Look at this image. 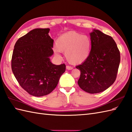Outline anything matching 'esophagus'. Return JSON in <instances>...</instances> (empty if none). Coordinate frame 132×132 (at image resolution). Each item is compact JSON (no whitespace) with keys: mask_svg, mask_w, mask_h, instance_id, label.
<instances>
[{"mask_svg":"<svg viewBox=\"0 0 132 132\" xmlns=\"http://www.w3.org/2000/svg\"><path fill=\"white\" fill-rule=\"evenodd\" d=\"M66 68L68 70H72L73 69V67H72L71 66H69V65H67Z\"/></svg>","mask_w":132,"mask_h":132,"instance_id":"esophagus-1","label":"esophagus"}]
</instances>
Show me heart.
<instances>
[{
  "label": "heart",
  "instance_id": "heart-1",
  "mask_svg": "<svg viewBox=\"0 0 132 132\" xmlns=\"http://www.w3.org/2000/svg\"><path fill=\"white\" fill-rule=\"evenodd\" d=\"M92 48V41L89 36L71 31L58 38L55 51L56 54L65 52V57L69 63L78 64L89 57Z\"/></svg>",
  "mask_w": 132,
  "mask_h": 132
}]
</instances>
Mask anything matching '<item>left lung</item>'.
Wrapping results in <instances>:
<instances>
[{"instance_id": "8db88e82", "label": "left lung", "mask_w": 132, "mask_h": 132, "mask_svg": "<svg viewBox=\"0 0 132 132\" xmlns=\"http://www.w3.org/2000/svg\"><path fill=\"white\" fill-rule=\"evenodd\" d=\"M90 36L92 48L89 56L76 67L81 72L78 80L80 88L87 93L95 94L106 90L116 80L120 54L111 36L96 29Z\"/></svg>"}]
</instances>
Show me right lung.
Segmentation results:
<instances>
[{"label":"right lung","mask_w":132,"mask_h":132,"mask_svg":"<svg viewBox=\"0 0 132 132\" xmlns=\"http://www.w3.org/2000/svg\"><path fill=\"white\" fill-rule=\"evenodd\" d=\"M49 31L48 28L33 29L20 38L14 46L13 73L22 88L35 96L51 93L65 71V64L57 65L51 62L54 40Z\"/></svg>","instance_id":"1"}]
</instances>
